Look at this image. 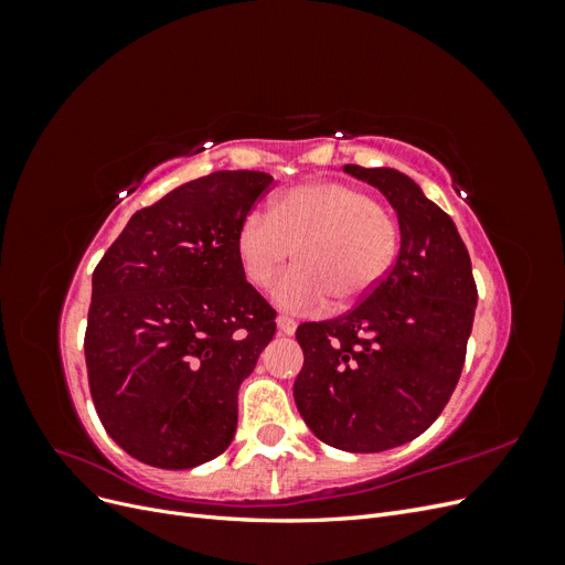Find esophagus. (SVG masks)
Listing matches in <instances>:
<instances>
[{
	"mask_svg": "<svg viewBox=\"0 0 565 565\" xmlns=\"http://www.w3.org/2000/svg\"><path fill=\"white\" fill-rule=\"evenodd\" d=\"M278 330L282 332V334H287V337H292L295 332H297V320L295 318H289V316H278Z\"/></svg>",
	"mask_w": 565,
	"mask_h": 565,
	"instance_id": "obj_1",
	"label": "esophagus"
}]
</instances>
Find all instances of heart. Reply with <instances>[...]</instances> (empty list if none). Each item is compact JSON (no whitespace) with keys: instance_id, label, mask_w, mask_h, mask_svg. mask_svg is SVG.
Instances as JSON below:
<instances>
[{"instance_id":"obj_1","label":"heart","mask_w":565,"mask_h":565,"mask_svg":"<svg viewBox=\"0 0 565 565\" xmlns=\"http://www.w3.org/2000/svg\"><path fill=\"white\" fill-rule=\"evenodd\" d=\"M401 243L398 221L363 188L339 181L295 185L273 198L268 214L252 212L235 235L243 276L268 287L295 252L297 268L273 287L287 311L351 306L388 273Z\"/></svg>"}]
</instances>
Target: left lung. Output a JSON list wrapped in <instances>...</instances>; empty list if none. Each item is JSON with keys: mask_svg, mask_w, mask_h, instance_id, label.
Masks as SVG:
<instances>
[{"mask_svg": "<svg viewBox=\"0 0 565 565\" xmlns=\"http://www.w3.org/2000/svg\"><path fill=\"white\" fill-rule=\"evenodd\" d=\"M398 214L396 264L334 320L303 322L295 403L332 448L382 452L417 438L450 401L476 311L469 252L436 202L398 169L344 164Z\"/></svg>", "mask_w": 565, "mask_h": 565, "instance_id": "left-lung-1", "label": "left lung"}]
</instances>
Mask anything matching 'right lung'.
<instances>
[{
    "instance_id": "obj_1",
    "label": "right lung",
    "mask_w": 565,
    "mask_h": 565,
    "mask_svg": "<svg viewBox=\"0 0 565 565\" xmlns=\"http://www.w3.org/2000/svg\"><path fill=\"white\" fill-rule=\"evenodd\" d=\"M270 183L247 169L188 181L136 212L94 270L92 398L108 436L143 465L193 469L231 446L237 388L276 334V311L235 254Z\"/></svg>"
}]
</instances>
